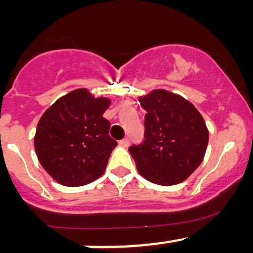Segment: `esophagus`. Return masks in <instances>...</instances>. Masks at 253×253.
<instances>
[{
  "instance_id": "obj_1",
  "label": "esophagus",
  "mask_w": 253,
  "mask_h": 253,
  "mask_svg": "<svg viewBox=\"0 0 253 253\" xmlns=\"http://www.w3.org/2000/svg\"><path fill=\"white\" fill-rule=\"evenodd\" d=\"M119 144L121 145L122 148H127L128 147V144H129V141L127 138H125V139H121V141L119 142Z\"/></svg>"
}]
</instances>
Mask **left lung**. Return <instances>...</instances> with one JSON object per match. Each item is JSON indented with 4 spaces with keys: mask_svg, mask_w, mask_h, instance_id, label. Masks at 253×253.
Segmentation results:
<instances>
[{
    "mask_svg": "<svg viewBox=\"0 0 253 253\" xmlns=\"http://www.w3.org/2000/svg\"><path fill=\"white\" fill-rule=\"evenodd\" d=\"M147 111L144 141L129 147L139 175L162 186L182 182L203 162L209 132L192 103L165 89L138 98Z\"/></svg>",
    "mask_w": 253,
    "mask_h": 253,
    "instance_id": "1",
    "label": "left lung"
}]
</instances>
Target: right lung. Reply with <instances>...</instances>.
<instances>
[{
  "label": "right lung",
  "mask_w": 253,
  "mask_h": 253,
  "mask_svg": "<svg viewBox=\"0 0 253 253\" xmlns=\"http://www.w3.org/2000/svg\"><path fill=\"white\" fill-rule=\"evenodd\" d=\"M111 100L86 88L70 91L42 114L34 136L40 164L56 182L77 187L93 182L105 171L117 145L104 119Z\"/></svg>",
  "instance_id": "add662e5"
}]
</instances>
